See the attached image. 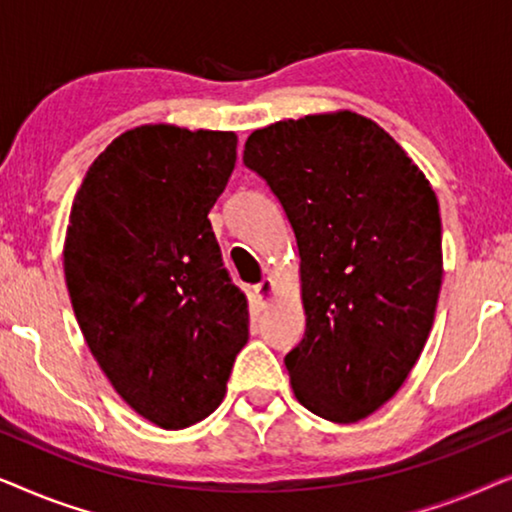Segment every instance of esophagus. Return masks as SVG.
Wrapping results in <instances>:
<instances>
[{
	"mask_svg": "<svg viewBox=\"0 0 512 512\" xmlns=\"http://www.w3.org/2000/svg\"><path fill=\"white\" fill-rule=\"evenodd\" d=\"M254 296H256V300L261 305H268L270 300H272V296H275V282H272L270 277L261 279V282L254 286Z\"/></svg>",
	"mask_w": 512,
	"mask_h": 512,
	"instance_id": "obj_1",
	"label": "esophagus"
}]
</instances>
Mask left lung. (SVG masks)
I'll use <instances>...</instances> for the list:
<instances>
[{"mask_svg":"<svg viewBox=\"0 0 512 512\" xmlns=\"http://www.w3.org/2000/svg\"><path fill=\"white\" fill-rule=\"evenodd\" d=\"M242 160L298 242L307 326L284 356L293 394L328 422H359L401 389L429 338L443 282L436 193L352 111L251 132Z\"/></svg>","mask_w":512,"mask_h":512,"instance_id":"8db88e82","label":"left lung"}]
</instances>
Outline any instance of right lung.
Segmentation results:
<instances>
[{"instance_id":"obj_1","label":"right lung","mask_w":512,"mask_h":512,"mask_svg":"<svg viewBox=\"0 0 512 512\" xmlns=\"http://www.w3.org/2000/svg\"><path fill=\"white\" fill-rule=\"evenodd\" d=\"M235 149L233 132L128 130L90 165L69 214L65 279L83 338L160 429L212 415L249 340L247 296L207 219Z\"/></svg>"}]
</instances>
